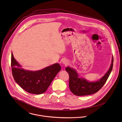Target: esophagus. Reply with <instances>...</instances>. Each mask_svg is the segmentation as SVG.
Segmentation results:
<instances>
[{"instance_id": "obj_1", "label": "esophagus", "mask_w": 122, "mask_h": 122, "mask_svg": "<svg viewBox=\"0 0 122 122\" xmlns=\"http://www.w3.org/2000/svg\"><path fill=\"white\" fill-rule=\"evenodd\" d=\"M62 63L65 65H67V64H68V61H66V60H63V61H62Z\"/></svg>"}]
</instances>
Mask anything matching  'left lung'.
I'll list each match as a JSON object with an SVG mask.
<instances>
[{
    "label": "left lung",
    "instance_id": "8db88e82",
    "mask_svg": "<svg viewBox=\"0 0 122 122\" xmlns=\"http://www.w3.org/2000/svg\"><path fill=\"white\" fill-rule=\"evenodd\" d=\"M113 57L109 69L100 80L95 82H89L79 77L76 70L70 67L65 70L69 75V87L71 92L75 95L85 96L94 94L98 92L104 85L108 78L113 66Z\"/></svg>",
    "mask_w": 122,
    "mask_h": 122
}]
</instances>
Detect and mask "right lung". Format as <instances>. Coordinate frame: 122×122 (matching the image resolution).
Segmentation results:
<instances>
[{"mask_svg":"<svg viewBox=\"0 0 122 122\" xmlns=\"http://www.w3.org/2000/svg\"><path fill=\"white\" fill-rule=\"evenodd\" d=\"M21 67L12 52L11 67L15 81L24 90L34 94L44 93L61 70V66L58 63L35 71L24 70Z\"/></svg>","mask_w":122,"mask_h":122,"instance_id":"right-lung-1","label":"right lung"}]
</instances>
